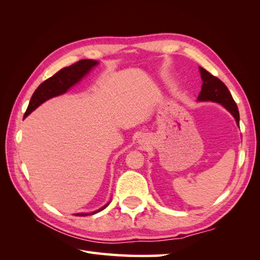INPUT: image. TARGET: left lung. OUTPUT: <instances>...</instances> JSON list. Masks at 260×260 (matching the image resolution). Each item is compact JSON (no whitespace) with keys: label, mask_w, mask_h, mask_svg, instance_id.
<instances>
[{"label":"left lung","mask_w":260,"mask_h":260,"mask_svg":"<svg viewBox=\"0 0 260 260\" xmlns=\"http://www.w3.org/2000/svg\"><path fill=\"white\" fill-rule=\"evenodd\" d=\"M200 73L202 78V91L199 94V102H215L222 105L228 112L233 117L237 124H240V114L239 109L235 103L230 91L228 90L226 85L218 79L217 77L209 74L207 70L200 67Z\"/></svg>","instance_id":"8db88e82"}]
</instances>
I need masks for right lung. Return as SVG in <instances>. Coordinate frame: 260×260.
I'll list each match as a JSON object with an SVG mask.
<instances>
[{"label": "right lung", "instance_id": "1", "mask_svg": "<svg viewBox=\"0 0 260 260\" xmlns=\"http://www.w3.org/2000/svg\"><path fill=\"white\" fill-rule=\"evenodd\" d=\"M98 65H99L98 60L81 59L79 61L75 62V64L72 66L60 69L59 72H57L54 76L49 78L48 80H45L38 86V89L35 91L32 96L30 99L28 108L25 115H23V118H26L28 115H30L36 108H38L41 104H43L45 101L66 93L70 88H72V86H74L78 82H80L82 80V78L88 75L91 70ZM109 203L111 202H108L106 205H104L103 207H101L95 211L80 212V214H76L75 216L84 217V216L94 215L96 214V212H100L103 209H105L109 205Z\"/></svg>", "mask_w": 260, "mask_h": 260}]
</instances>
